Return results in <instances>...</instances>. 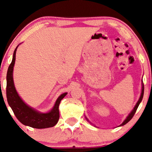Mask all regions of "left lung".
<instances>
[{
    "label": "left lung",
    "mask_w": 152,
    "mask_h": 152,
    "mask_svg": "<svg viewBox=\"0 0 152 152\" xmlns=\"http://www.w3.org/2000/svg\"><path fill=\"white\" fill-rule=\"evenodd\" d=\"M143 94H144V85H143V83H142V92H141V97H140L139 101L137 102V104H136V106H134V109H133V110H132V112H131V113H130V115H129L127 117V118L125 119V121H124L123 122V123H122L120 126H124V125H125V124H126L127 123H128V121H130V120L132 119L133 116H134V114H135L136 111H137L138 107H139V104L141 103V102L142 101V98H143Z\"/></svg>",
    "instance_id": "1"
}]
</instances>
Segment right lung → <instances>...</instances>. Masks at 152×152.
<instances>
[{
  "label": "right lung",
  "instance_id": "add662e5",
  "mask_svg": "<svg viewBox=\"0 0 152 152\" xmlns=\"http://www.w3.org/2000/svg\"><path fill=\"white\" fill-rule=\"evenodd\" d=\"M18 46L19 45H18ZM18 46L13 53L12 61L9 66L7 74L6 94L9 105L10 106L16 118L24 125L38 129L53 127L57 124L59 119L58 106L61 99L67 95V93H64L58 97L53 108L49 113H41L27 106L18 96L13 84V69Z\"/></svg>",
  "mask_w": 152,
  "mask_h": 152
}]
</instances>
